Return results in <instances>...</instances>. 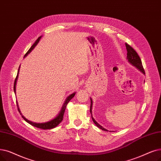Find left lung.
Returning <instances> with one entry per match:
<instances>
[{
  "label": "left lung",
  "mask_w": 161,
  "mask_h": 161,
  "mask_svg": "<svg viewBox=\"0 0 161 161\" xmlns=\"http://www.w3.org/2000/svg\"><path fill=\"white\" fill-rule=\"evenodd\" d=\"M125 47H126V49H127V59L128 61L130 62L131 64H132L133 66H134L135 67H136L139 70H140L143 74H145V71H144V69L142 65V60L140 59V57H139V55L137 54V53H136V51L130 45H129L128 44L125 43ZM91 99V106H90V113L92 114V118L93 121V122L95 124V125L98 128H99L100 129H101L102 130L104 131H108V130L105 128H103L101 125H99L98 124L93 118V117L92 116V104H93V101L92 99Z\"/></svg>",
  "instance_id": "obj_1"
}]
</instances>
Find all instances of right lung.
I'll use <instances>...</instances> for the list:
<instances>
[{"label":"right lung","mask_w":161,"mask_h":161,"mask_svg":"<svg viewBox=\"0 0 161 161\" xmlns=\"http://www.w3.org/2000/svg\"><path fill=\"white\" fill-rule=\"evenodd\" d=\"M41 36L39 37L36 40V41L35 42L34 44H33V45L31 46V47L30 48L29 51L26 53V54H25V56H24V57H25L27 54H30V53H31V51L34 48V47L37 45V43H39V40L41 39ZM19 67H20V66H19ZM19 69H18V72L17 76H16V78L15 81H14V91L15 94H16V82H17V80H18V73H19ZM75 94V93H72L70 95H69V96L66 98V101H65V102H64V104H63V106H62V109H61V110L60 111V113H59L57 117H56V118H54V119L51 120V121L47 122H44V123H36V122H31V121H30V120H27V118H25L22 114V113H21V112H20V110H19V107H18V102L16 101V103H16V104H17V107H18V111H19V113H20V114L22 115V118L24 119V120L26 121L27 123H29L30 124H31V125H33V126L38 128H40V129H43V130H49V129H52V128H55V127H57V125L62 121V120H63V116H64V112H65V110H66V107L67 104H68V103H69V101H70V100L72 99V98L74 97Z\"/></svg>","instance_id":"right-lung-1"}]
</instances>
